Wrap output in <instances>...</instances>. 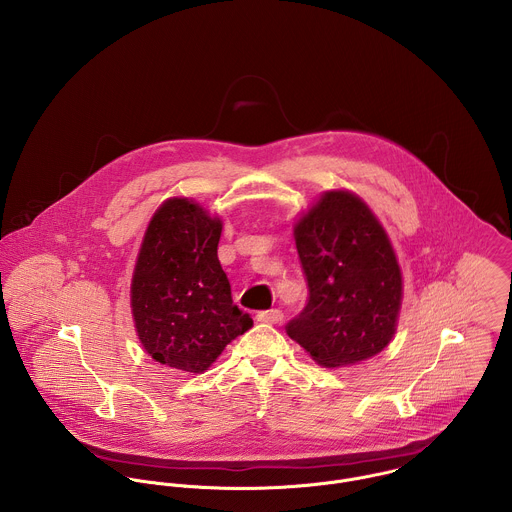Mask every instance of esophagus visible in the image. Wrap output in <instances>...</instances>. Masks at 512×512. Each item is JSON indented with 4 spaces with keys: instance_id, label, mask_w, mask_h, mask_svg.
Wrapping results in <instances>:
<instances>
[{
    "instance_id": "obj_1",
    "label": "esophagus",
    "mask_w": 512,
    "mask_h": 512,
    "mask_svg": "<svg viewBox=\"0 0 512 512\" xmlns=\"http://www.w3.org/2000/svg\"><path fill=\"white\" fill-rule=\"evenodd\" d=\"M258 322H264V324H282L284 322V314L280 310H266V312H260L256 316Z\"/></svg>"
}]
</instances>
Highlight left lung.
I'll use <instances>...</instances> for the list:
<instances>
[{"label": "left lung", "instance_id": "obj_1", "mask_svg": "<svg viewBox=\"0 0 512 512\" xmlns=\"http://www.w3.org/2000/svg\"><path fill=\"white\" fill-rule=\"evenodd\" d=\"M294 236L310 298L288 336L332 369L377 355L395 334L403 280L375 214L357 194L328 190Z\"/></svg>", "mask_w": 512, "mask_h": 512}]
</instances>
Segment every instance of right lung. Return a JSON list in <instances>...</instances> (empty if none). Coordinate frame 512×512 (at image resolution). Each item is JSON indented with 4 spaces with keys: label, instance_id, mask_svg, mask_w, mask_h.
Listing matches in <instances>:
<instances>
[{
    "label": "right lung",
    "instance_id": "right-lung-1",
    "mask_svg": "<svg viewBox=\"0 0 512 512\" xmlns=\"http://www.w3.org/2000/svg\"><path fill=\"white\" fill-rule=\"evenodd\" d=\"M222 220L188 198L151 218L131 282L133 320L145 351L172 369L202 373L252 328L218 260Z\"/></svg>",
    "mask_w": 512,
    "mask_h": 512
}]
</instances>
